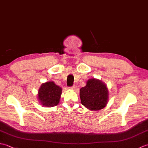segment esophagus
Segmentation results:
<instances>
[{
    "label": "esophagus",
    "instance_id": "34e87169",
    "mask_svg": "<svg viewBox=\"0 0 148 148\" xmlns=\"http://www.w3.org/2000/svg\"><path fill=\"white\" fill-rule=\"evenodd\" d=\"M70 88L72 89V90H76V86H75V85L72 86L70 87Z\"/></svg>",
    "mask_w": 148,
    "mask_h": 148
}]
</instances>
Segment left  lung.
<instances>
[{
	"label": "left lung",
	"mask_w": 148,
	"mask_h": 148,
	"mask_svg": "<svg viewBox=\"0 0 148 148\" xmlns=\"http://www.w3.org/2000/svg\"><path fill=\"white\" fill-rule=\"evenodd\" d=\"M79 93L81 103L90 110H100L108 103V90L101 81L89 79L86 85L80 89Z\"/></svg>",
	"instance_id": "obj_1"
}]
</instances>
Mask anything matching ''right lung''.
Instances as JSON below:
<instances>
[{
    "instance_id": "add662e5",
    "label": "right lung",
    "mask_w": 148,
    "mask_h": 148,
    "mask_svg": "<svg viewBox=\"0 0 148 148\" xmlns=\"http://www.w3.org/2000/svg\"><path fill=\"white\" fill-rule=\"evenodd\" d=\"M62 94V88L53 81L42 84L38 92V99L41 104L46 107L58 105Z\"/></svg>"
}]
</instances>
